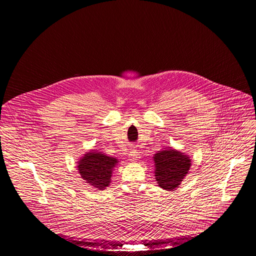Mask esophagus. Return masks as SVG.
Masks as SVG:
<instances>
[{"mask_svg": "<svg viewBox=\"0 0 256 256\" xmlns=\"http://www.w3.org/2000/svg\"><path fill=\"white\" fill-rule=\"evenodd\" d=\"M130 160H137V158H139V154H138V152H137V150H132L130 152Z\"/></svg>", "mask_w": 256, "mask_h": 256, "instance_id": "1", "label": "esophagus"}]
</instances>
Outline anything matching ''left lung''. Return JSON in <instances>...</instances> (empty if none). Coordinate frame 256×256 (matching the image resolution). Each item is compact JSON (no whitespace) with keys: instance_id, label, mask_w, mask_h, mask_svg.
Wrapping results in <instances>:
<instances>
[{"instance_id":"left-lung-1","label":"left lung","mask_w":256,"mask_h":256,"mask_svg":"<svg viewBox=\"0 0 256 256\" xmlns=\"http://www.w3.org/2000/svg\"><path fill=\"white\" fill-rule=\"evenodd\" d=\"M154 176L159 186L165 190H174L182 182L191 167V159L180 150L168 148L154 156Z\"/></svg>"}]
</instances>
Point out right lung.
<instances>
[{"label":"right lung","instance_id":"add662e5","mask_svg":"<svg viewBox=\"0 0 256 256\" xmlns=\"http://www.w3.org/2000/svg\"><path fill=\"white\" fill-rule=\"evenodd\" d=\"M117 163L118 159L108 156L102 152L92 150L86 154L78 162V170L89 185L104 190L110 186L112 170Z\"/></svg>","mask_w":256,"mask_h":256}]
</instances>
